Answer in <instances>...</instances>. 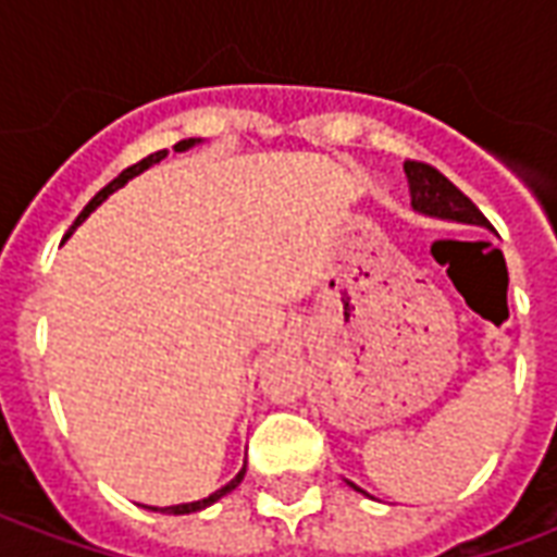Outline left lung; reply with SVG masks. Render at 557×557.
Here are the masks:
<instances>
[{
  "mask_svg": "<svg viewBox=\"0 0 557 557\" xmlns=\"http://www.w3.org/2000/svg\"><path fill=\"white\" fill-rule=\"evenodd\" d=\"M406 175H409L411 206H414V211L430 214V218L456 220V223H471V226H486V230H492L490 220L480 214V208L450 178H444L435 166L420 163V160H406ZM351 490H358V486L351 483Z\"/></svg>",
  "mask_w": 557,
  "mask_h": 557,
  "instance_id": "8db88e82",
  "label": "left lung"
}]
</instances>
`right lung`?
I'll use <instances>...</instances> for the list:
<instances>
[{"mask_svg": "<svg viewBox=\"0 0 557 557\" xmlns=\"http://www.w3.org/2000/svg\"><path fill=\"white\" fill-rule=\"evenodd\" d=\"M196 143H199V139H182V143H175V151H187V148H194ZM163 158H166V148H163V151H154V154H148V158H143V160H139V163H134V166H127V170L122 172L119 178H113V182L107 184L103 190H98V194H95V199H91L89 206L83 208V214H79V218H77V223H83V220L89 218L91 211L101 206L103 199L113 194V190H119L122 184H127V182H131V178H134V175H139V172H143V170H148L151 163H160V160H163ZM77 223H74V226H77ZM244 471H247V466H244L242 471H238V474H235V478H232L230 483H226V486H220L218 492H211V495H208V498H202V502H190V504H175V507H163L160 513L182 516V513H196V510H202V507H208V504H214V502H218V498H223L226 492L235 490V486H238V483H242V480H244ZM151 510H154V507H151Z\"/></svg>", "mask_w": 557, "mask_h": 557, "instance_id": "add662e5", "label": "right lung"}]
</instances>
